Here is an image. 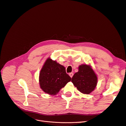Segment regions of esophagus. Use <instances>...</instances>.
<instances>
[{
    "label": "esophagus",
    "instance_id": "34e87169",
    "mask_svg": "<svg viewBox=\"0 0 126 126\" xmlns=\"http://www.w3.org/2000/svg\"><path fill=\"white\" fill-rule=\"evenodd\" d=\"M69 75L70 76V77L71 78H72V76H73V75H74V74H73V73H72V72H70V73H69Z\"/></svg>",
    "mask_w": 126,
    "mask_h": 126
}]
</instances>
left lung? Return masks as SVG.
<instances>
[{"instance_id": "obj_1", "label": "left lung", "mask_w": 126, "mask_h": 126, "mask_svg": "<svg viewBox=\"0 0 126 126\" xmlns=\"http://www.w3.org/2000/svg\"><path fill=\"white\" fill-rule=\"evenodd\" d=\"M98 81L97 76L91 66L81 64L78 67L71 79V82L82 94H89L96 88Z\"/></svg>"}]
</instances>
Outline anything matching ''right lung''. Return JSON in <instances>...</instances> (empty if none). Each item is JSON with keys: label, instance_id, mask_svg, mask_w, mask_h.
I'll use <instances>...</instances> for the list:
<instances>
[{"label": "right lung", "instance_id": "obj_1", "mask_svg": "<svg viewBox=\"0 0 126 126\" xmlns=\"http://www.w3.org/2000/svg\"><path fill=\"white\" fill-rule=\"evenodd\" d=\"M63 66L48 58L39 74V84L45 93L55 95L71 80Z\"/></svg>", "mask_w": 126, "mask_h": 126}]
</instances>
